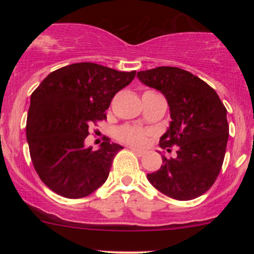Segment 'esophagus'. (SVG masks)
Returning <instances> with one entry per match:
<instances>
[{"label": "esophagus", "instance_id": "34e87169", "mask_svg": "<svg viewBox=\"0 0 254 254\" xmlns=\"http://www.w3.org/2000/svg\"><path fill=\"white\" fill-rule=\"evenodd\" d=\"M131 150H132L133 153H135L137 156H143L144 154H145V151H143V150H139V149H136V148H131Z\"/></svg>", "mask_w": 254, "mask_h": 254}]
</instances>
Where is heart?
<instances>
[{"label": "heart", "mask_w": 254, "mask_h": 254, "mask_svg": "<svg viewBox=\"0 0 254 254\" xmlns=\"http://www.w3.org/2000/svg\"><path fill=\"white\" fill-rule=\"evenodd\" d=\"M149 136V131L137 129L133 127H123L117 130V137L125 143L142 147L147 143V138Z\"/></svg>", "instance_id": "1"}]
</instances>
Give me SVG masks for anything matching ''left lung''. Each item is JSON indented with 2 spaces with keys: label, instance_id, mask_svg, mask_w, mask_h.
Listing matches in <instances>:
<instances>
[{
  "label": "left lung",
  "instance_id": "1",
  "mask_svg": "<svg viewBox=\"0 0 254 254\" xmlns=\"http://www.w3.org/2000/svg\"><path fill=\"white\" fill-rule=\"evenodd\" d=\"M145 86L165 95L170 106V127L160 147L178 145L176 159L162 156L161 167L147 176L151 185L166 196L190 200L214 185L222 167L229 125L227 110L217 93L190 71L176 66H157L138 71Z\"/></svg>",
  "mask_w": 254,
  "mask_h": 254
}]
</instances>
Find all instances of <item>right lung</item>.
Wrapping results in <instances>:
<instances>
[{"label":"right lung","instance_id":"add662e5","mask_svg":"<svg viewBox=\"0 0 254 254\" xmlns=\"http://www.w3.org/2000/svg\"><path fill=\"white\" fill-rule=\"evenodd\" d=\"M135 75L95 63H74L52 71L32 93L26 136L34 170L50 190L76 199L106 182L123 147L106 137L93 150L84 139L93 124L106 118L116 93Z\"/></svg>","mask_w":254,"mask_h":254}]
</instances>
